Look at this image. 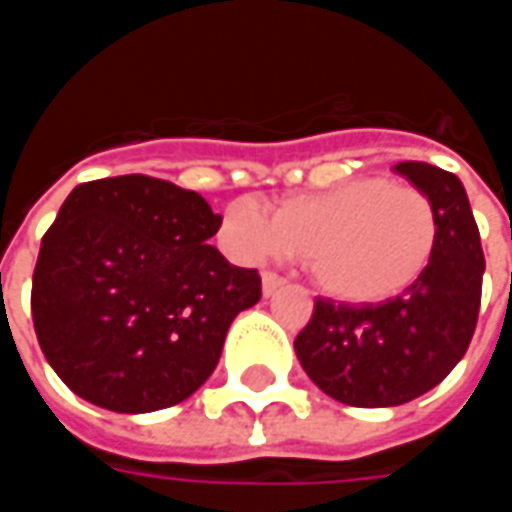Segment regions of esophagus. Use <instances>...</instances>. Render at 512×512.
<instances>
[{
    "instance_id": "34e87169",
    "label": "esophagus",
    "mask_w": 512,
    "mask_h": 512,
    "mask_svg": "<svg viewBox=\"0 0 512 512\" xmlns=\"http://www.w3.org/2000/svg\"><path fill=\"white\" fill-rule=\"evenodd\" d=\"M285 285V279L274 274V271H263V296H274L279 288Z\"/></svg>"
}]
</instances>
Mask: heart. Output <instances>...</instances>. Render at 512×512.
Masks as SVG:
<instances>
[{
	"label": "heart",
	"mask_w": 512,
	"mask_h": 512,
	"mask_svg": "<svg viewBox=\"0 0 512 512\" xmlns=\"http://www.w3.org/2000/svg\"><path fill=\"white\" fill-rule=\"evenodd\" d=\"M222 241L241 260L299 255L326 296L370 304L403 293L428 271L439 211L419 186L367 175L285 197L271 216L235 202L222 216Z\"/></svg>",
	"instance_id": "heart-1"
}]
</instances>
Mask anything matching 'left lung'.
Returning <instances> with one entry per match:
<instances>
[{
  "mask_svg": "<svg viewBox=\"0 0 512 512\" xmlns=\"http://www.w3.org/2000/svg\"><path fill=\"white\" fill-rule=\"evenodd\" d=\"M395 172L436 202L439 246L428 271L381 304L318 299L293 343L304 373L345 406H400L441 384L472 343L480 312L485 257L463 183L425 161H400Z\"/></svg>",
  "mask_w": 512,
  "mask_h": 512,
  "instance_id": "left-lung-1",
  "label": "left lung"
}]
</instances>
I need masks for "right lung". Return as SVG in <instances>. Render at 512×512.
<instances>
[{
	"mask_svg": "<svg viewBox=\"0 0 512 512\" xmlns=\"http://www.w3.org/2000/svg\"><path fill=\"white\" fill-rule=\"evenodd\" d=\"M222 216L150 175L79 183L43 235L32 323L65 386L93 406L147 414L186 400L260 301L257 268L211 246Z\"/></svg>",
	"mask_w": 512,
	"mask_h": 512,
	"instance_id": "obj_1",
	"label": "right lung"
}]
</instances>
